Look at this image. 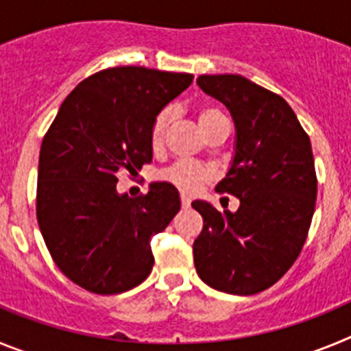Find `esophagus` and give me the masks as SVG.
<instances>
[{
	"mask_svg": "<svg viewBox=\"0 0 351 351\" xmlns=\"http://www.w3.org/2000/svg\"><path fill=\"white\" fill-rule=\"evenodd\" d=\"M190 204H191V198L190 197H186L184 193L181 195V206L182 207H190Z\"/></svg>",
	"mask_w": 351,
	"mask_h": 351,
	"instance_id": "obj_1",
	"label": "esophagus"
}]
</instances>
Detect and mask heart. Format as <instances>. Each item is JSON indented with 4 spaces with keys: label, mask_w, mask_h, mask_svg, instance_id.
Instances as JSON below:
<instances>
[{
    "label": "heart",
    "mask_w": 351,
    "mask_h": 351,
    "mask_svg": "<svg viewBox=\"0 0 351 351\" xmlns=\"http://www.w3.org/2000/svg\"><path fill=\"white\" fill-rule=\"evenodd\" d=\"M172 107L161 108L160 112L156 114L153 126H151V144H153V147H160L163 144L167 130H169L170 123H172ZM198 123H200V128L207 135L214 126L221 125V123H228V119H226V116L218 107H202L198 110ZM158 179L176 186L178 190L184 191V193H195L200 186L213 181V170L200 165V163L179 160L173 161L172 165L161 169L158 172Z\"/></svg>",
    "instance_id": "heart-1"
}]
</instances>
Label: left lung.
Segmentation results:
<instances>
[{"label":"left lung","instance_id":"left-lung-1","mask_svg":"<svg viewBox=\"0 0 351 351\" xmlns=\"http://www.w3.org/2000/svg\"><path fill=\"white\" fill-rule=\"evenodd\" d=\"M197 84L234 117V163L216 191L241 206L221 214L191 204L204 218L195 269L214 290L253 295L281 280L306 243L318 184L311 142L290 105L258 84L241 75H200Z\"/></svg>","mask_w":351,"mask_h":351}]
</instances>
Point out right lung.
Returning <instances> with one entry per match:
<instances>
[{
  "label": "right lung",
  "instance_id": "obj_1",
  "mask_svg": "<svg viewBox=\"0 0 351 351\" xmlns=\"http://www.w3.org/2000/svg\"><path fill=\"white\" fill-rule=\"evenodd\" d=\"M191 80V73L144 66L96 71L66 96L49 126L36 219L56 265L84 290L123 293L151 274V237L179 213V193L153 182L147 195H119L117 172L151 163L154 117Z\"/></svg>",
  "mask_w": 351,
  "mask_h": 351
}]
</instances>
